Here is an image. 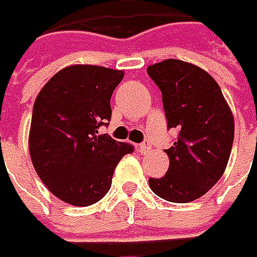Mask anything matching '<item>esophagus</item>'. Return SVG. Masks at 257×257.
I'll return each mask as SVG.
<instances>
[{"label":"esophagus","mask_w":257,"mask_h":257,"mask_svg":"<svg viewBox=\"0 0 257 257\" xmlns=\"http://www.w3.org/2000/svg\"><path fill=\"white\" fill-rule=\"evenodd\" d=\"M150 147H151L150 141H144L143 144L138 145V150H140V153H147V151L150 150Z\"/></svg>","instance_id":"34e87169"}]
</instances>
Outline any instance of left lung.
Here are the masks:
<instances>
[{"mask_svg":"<svg viewBox=\"0 0 257 257\" xmlns=\"http://www.w3.org/2000/svg\"><path fill=\"white\" fill-rule=\"evenodd\" d=\"M147 72L161 90L167 126L180 131L166 150L167 173L148 179L150 188L169 202H192L225 172L234 140L233 112L218 83L190 62L166 59Z\"/></svg>","mask_w":257,"mask_h":257,"instance_id":"obj_1","label":"left lung"}]
</instances>
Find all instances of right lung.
<instances>
[{"mask_svg":"<svg viewBox=\"0 0 257 257\" xmlns=\"http://www.w3.org/2000/svg\"><path fill=\"white\" fill-rule=\"evenodd\" d=\"M123 71L69 65L39 91L33 104L29 150L33 167L56 198L74 206L98 202L132 145L98 135L110 120V97Z\"/></svg>","mask_w":257,"mask_h":257,"instance_id":"right-lung-1","label":"right lung"}]
</instances>
